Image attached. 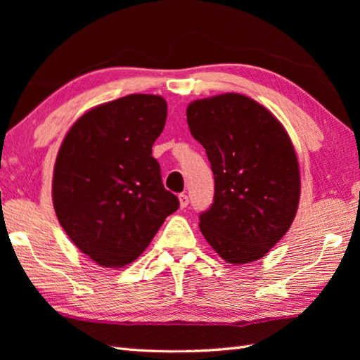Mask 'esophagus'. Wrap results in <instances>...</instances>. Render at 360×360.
Wrapping results in <instances>:
<instances>
[{
  "label": "esophagus",
  "instance_id": "obj_1",
  "mask_svg": "<svg viewBox=\"0 0 360 360\" xmlns=\"http://www.w3.org/2000/svg\"><path fill=\"white\" fill-rule=\"evenodd\" d=\"M179 205H181V209H186L188 205V196L186 193L179 195Z\"/></svg>",
  "mask_w": 360,
  "mask_h": 360
}]
</instances>
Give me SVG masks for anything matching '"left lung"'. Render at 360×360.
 <instances>
[{
	"label": "left lung",
	"mask_w": 360,
	"mask_h": 360,
	"mask_svg": "<svg viewBox=\"0 0 360 360\" xmlns=\"http://www.w3.org/2000/svg\"><path fill=\"white\" fill-rule=\"evenodd\" d=\"M187 124L215 176L201 232L226 262H255L295 218L300 172L292 142L264 106L233 93L192 102Z\"/></svg>",
	"instance_id": "8db88e82"
}]
</instances>
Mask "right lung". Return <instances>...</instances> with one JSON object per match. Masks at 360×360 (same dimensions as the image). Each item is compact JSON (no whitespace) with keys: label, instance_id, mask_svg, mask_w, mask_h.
Here are the masks:
<instances>
[{"label":"right lung","instance_id":"add662e5","mask_svg":"<svg viewBox=\"0 0 360 360\" xmlns=\"http://www.w3.org/2000/svg\"><path fill=\"white\" fill-rule=\"evenodd\" d=\"M165 119L162 97L131 94L83 114L60 147L53 209L66 235L97 264L133 263L179 209L151 156Z\"/></svg>","mask_w":360,"mask_h":360}]
</instances>
